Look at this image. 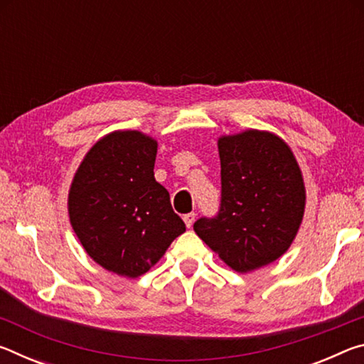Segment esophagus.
<instances>
[{
	"instance_id": "esophagus-1",
	"label": "esophagus",
	"mask_w": 364,
	"mask_h": 364,
	"mask_svg": "<svg viewBox=\"0 0 364 364\" xmlns=\"http://www.w3.org/2000/svg\"><path fill=\"white\" fill-rule=\"evenodd\" d=\"M183 220H184V223H186V226L191 228V226H193V223H194V220H196V213H194V212L186 213V215H184V217H183Z\"/></svg>"
}]
</instances>
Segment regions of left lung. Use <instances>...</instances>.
Returning a JSON list of instances; mask_svg holds the SVG:
<instances>
[{"label":"left lung","mask_w":364,"mask_h":364,"mask_svg":"<svg viewBox=\"0 0 364 364\" xmlns=\"http://www.w3.org/2000/svg\"><path fill=\"white\" fill-rule=\"evenodd\" d=\"M221 199L194 231L228 267L247 273L274 262L292 244L305 210V186L281 138L249 130L218 139Z\"/></svg>","instance_id":"obj_1"}]
</instances>
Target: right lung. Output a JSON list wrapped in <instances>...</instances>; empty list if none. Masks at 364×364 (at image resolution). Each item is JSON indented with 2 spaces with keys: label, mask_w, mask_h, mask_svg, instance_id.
<instances>
[{
  "label": "right lung",
  "mask_w": 364,
  "mask_h": 364,
  "mask_svg": "<svg viewBox=\"0 0 364 364\" xmlns=\"http://www.w3.org/2000/svg\"><path fill=\"white\" fill-rule=\"evenodd\" d=\"M157 143L139 132H114L91 147L73 178V231L96 263L138 278L186 231L170 194L154 178Z\"/></svg>",
  "instance_id": "right-lung-1"
}]
</instances>
